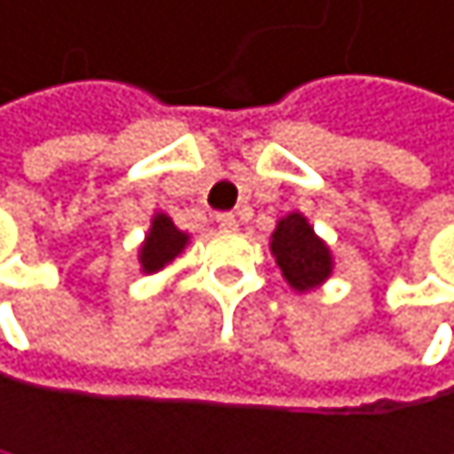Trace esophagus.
<instances>
[{"label": "esophagus", "instance_id": "34e87169", "mask_svg": "<svg viewBox=\"0 0 454 454\" xmlns=\"http://www.w3.org/2000/svg\"><path fill=\"white\" fill-rule=\"evenodd\" d=\"M215 223L220 225L223 231H237V229H239V220H237L234 212H217V215H215Z\"/></svg>", "mask_w": 454, "mask_h": 454}]
</instances>
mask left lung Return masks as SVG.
Masks as SVG:
<instances>
[{
  "label": "left lung",
  "instance_id": "left-lung-1",
  "mask_svg": "<svg viewBox=\"0 0 454 454\" xmlns=\"http://www.w3.org/2000/svg\"><path fill=\"white\" fill-rule=\"evenodd\" d=\"M271 253L282 269V277L296 290H312L331 274L328 247L315 237L312 225L299 212L277 223V231L271 234Z\"/></svg>",
  "mask_w": 454,
  "mask_h": 454
}]
</instances>
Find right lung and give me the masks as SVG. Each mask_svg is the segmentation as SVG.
<instances>
[{
  "label": "right lung",
  "mask_w": 454,
  "mask_h": 454,
  "mask_svg": "<svg viewBox=\"0 0 454 454\" xmlns=\"http://www.w3.org/2000/svg\"><path fill=\"white\" fill-rule=\"evenodd\" d=\"M185 242H188V234H183L167 215H155L153 229H150V234L142 245V255H139L142 269L147 274L164 269L169 261H175L180 255Z\"/></svg>",
  "instance_id": "1"
}]
</instances>
